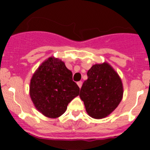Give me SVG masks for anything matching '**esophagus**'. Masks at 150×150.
<instances>
[{"label":"esophagus","instance_id":"esophagus-1","mask_svg":"<svg viewBox=\"0 0 150 150\" xmlns=\"http://www.w3.org/2000/svg\"><path fill=\"white\" fill-rule=\"evenodd\" d=\"M77 84H78V86H79V88H81V87H82V82H81V81H79V82H77Z\"/></svg>","mask_w":150,"mask_h":150}]
</instances>
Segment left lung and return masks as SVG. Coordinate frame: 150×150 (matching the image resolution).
Here are the masks:
<instances>
[{
	"instance_id": "left-lung-1",
	"label": "left lung",
	"mask_w": 150,
	"mask_h": 150,
	"mask_svg": "<svg viewBox=\"0 0 150 150\" xmlns=\"http://www.w3.org/2000/svg\"><path fill=\"white\" fill-rule=\"evenodd\" d=\"M79 96L86 112L93 118L109 115L121 101L122 82L117 73L107 63L95 64L87 72Z\"/></svg>"
}]
</instances>
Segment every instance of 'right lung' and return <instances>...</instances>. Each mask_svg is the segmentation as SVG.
Returning <instances> with one entry per match:
<instances>
[{
	"label": "right lung",
	"mask_w": 150,
	"mask_h": 150,
	"mask_svg": "<svg viewBox=\"0 0 150 150\" xmlns=\"http://www.w3.org/2000/svg\"><path fill=\"white\" fill-rule=\"evenodd\" d=\"M79 90L72 80V72L63 61L54 57L39 67L30 82V96L35 107L51 118L62 115Z\"/></svg>",
	"instance_id": "obj_1"
}]
</instances>
